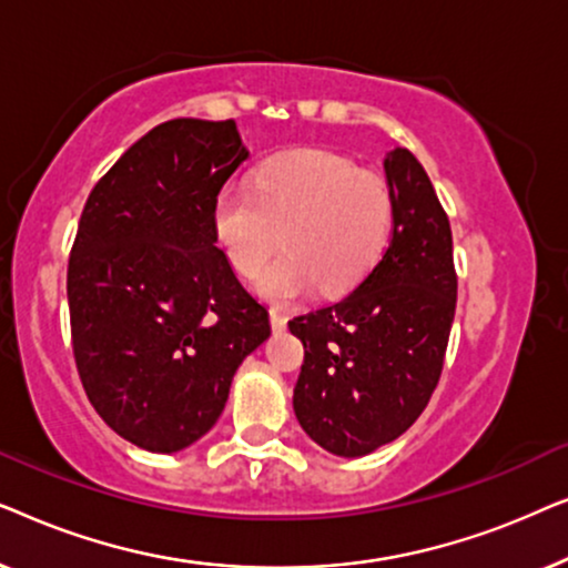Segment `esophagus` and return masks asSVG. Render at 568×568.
Instances as JSON below:
<instances>
[{
  "mask_svg": "<svg viewBox=\"0 0 568 568\" xmlns=\"http://www.w3.org/2000/svg\"><path fill=\"white\" fill-rule=\"evenodd\" d=\"M268 321H271V328H274V331H284L286 328V315L278 307H271L268 310Z\"/></svg>",
  "mask_w": 568,
  "mask_h": 568,
  "instance_id": "34e87169",
  "label": "esophagus"
}]
</instances>
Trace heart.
Wrapping results in <instances>:
<instances>
[{"label": "heart", "mask_w": 568, "mask_h": 568, "mask_svg": "<svg viewBox=\"0 0 568 568\" xmlns=\"http://www.w3.org/2000/svg\"><path fill=\"white\" fill-rule=\"evenodd\" d=\"M212 230L240 276L258 274L282 240L286 253L258 278L268 297L292 300L313 284L321 294H344L387 251L393 193L352 160L300 150L268 160L253 191L227 185L216 193Z\"/></svg>", "instance_id": "obj_1"}]
</instances>
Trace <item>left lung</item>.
<instances>
[{
	"label": "left lung",
	"instance_id": "8db88e82",
	"mask_svg": "<svg viewBox=\"0 0 568 568\" xmlns=\"http://www.w3.org/2000/svg\"><path fill=\"white\" fill-rule=\"evenodd\" d=\"M393 232L375 268L336 305L290 321L305 346L294 414L307 437L341 457L398 439L422 416L453 328V230L414 154L385 158Z\"/></svg>",
	"mask_w": 568,
	"mask_h": 568
}]
</instances>
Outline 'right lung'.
<instances>
[{"label": "right lung", "instance_id": "obj_1", "mask_svg": "<svg viewBox=\"0 0 568 568\" xmlns=\"http://www.w3.org/2000/svg\"><path fill=\"white\" fill-rule=\"evenodd\" d=\"M245 160L232 119L165 121L82 209L67 268L77 372L98 416L150 453L204 437L271 336L212 230L216 193Z\"/></svg>", "mask_w": 568, "mask_h": 568}]
</instances>
